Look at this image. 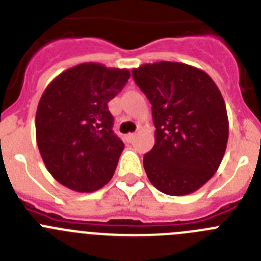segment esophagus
I'll return each instance as SVG.
<instances>
[{"label":"esophagus","mask_w":261,"mask_h":261,"mask_svg":"<svg viewBox=\"0 0 261 261\" xmlns=\"http://www.w3.org/2000/svg\"><path fill=\"white\" fill-rule=\"evenodd\" d=\"M135 137H136V133H128V135L125 136L126 142H132L133 140H135Z\"/></svg>","instance_id":"obj_1"}]
</instances>
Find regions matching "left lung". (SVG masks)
Listing matches in <instances>:
<instances>
[{"mask_svg":"<svg viewBox=\"0 0 261 261\" xmlns=\"http://www.w3.org/2000/svg\"><path fill=\"white\" fill-rule=\"evenodd\" d=\"M151 105L155 144L144 168L156 190L195 192L221 165L229 138L225 100L205 71L181 62L145 64L132 70Z\"/></svg>","mask_w":261,"mask_h":261,"instance_id":"8db88e82","label":"left lung"}]
</instances>
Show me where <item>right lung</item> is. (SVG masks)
Segmentation results:
<instances>
[{"label":"right lung","instance_id":"obj_1","mask_svg":"<svg viewBox=\"0 0 261 261\" xmlns=\"http://www.w3.org/2000/svg\"><path fill=\"white\" fill-rule=\"evenodd\" d=\"M130 73L86 62L68 69L47 86L36 111V141L48 171L62 186L93 192L111 180L123 141L112 130L108 102Z\"/></svg>","mask_w":261,"mask_h":261}]
</instances>
